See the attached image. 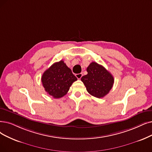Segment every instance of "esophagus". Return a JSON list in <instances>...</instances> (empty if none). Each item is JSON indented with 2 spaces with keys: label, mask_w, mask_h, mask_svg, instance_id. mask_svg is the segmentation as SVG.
Masks as SVG:
<instances>
[{
  "label": "esophagus",
  "mask_w": 152,
  "mask_h": 152,
  "mask_svg": "<svg viewBox=\"0 0 152 152\" xmlns=\"http://www.w3.org/2000/svg\"><path fill=\"white\" fill-rule=\"evenodd\" d=\"M76 77H77V78H78V79H80V78L82 77V73H80V74H76Z\"/></svg>",
  "instance_id": "1"
}]
</instances>
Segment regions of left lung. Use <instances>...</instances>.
Wrapping results in <instances>:
<instances>
[{
  "instance_id": "left-lung-1",
  "label": "left lung",
  "mask_w": 152,
  "mask_h": 152,
  "mask_svg": "<svg viewBox=\"0 0 152 152\" xmlns=\"http://www.w3.org/2000/svg\"><path fill=\"white\" fill-rule=\"evenodd\" d=\"M87 71V75L83 76L81 80L87 92L96 98H103L112 89L114 83L113 77L102 65L94 62L88 65Z\"/></svg>"
}]
</instances>
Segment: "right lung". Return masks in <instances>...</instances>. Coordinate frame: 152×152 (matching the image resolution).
Wrapping results in <instances>:
<instances>
[{
    "label": "right lung",
    "mask_w": 152,
    "mask_h": 152,
    "mask_svg": "<svg viewBox=\"0 0 152 152\" xmlns=\"http://www.w3.org/2000/svg\"><path fill=\"white\" fill-rule=\"evenodd\" d=\"M41 80L45 92L54 99H59L66 94L77 78L63 60H60L44 72Z\"/></svg>",
    "instance_id": "right-lung-1"
}]
</instances>
